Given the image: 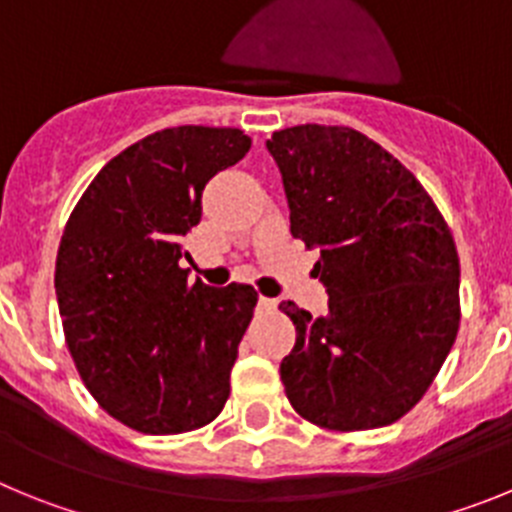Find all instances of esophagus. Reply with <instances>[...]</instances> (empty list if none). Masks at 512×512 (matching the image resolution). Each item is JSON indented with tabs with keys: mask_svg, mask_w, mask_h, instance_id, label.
<instances>
[{
	"mask_svg": "<svg viewBox=\"0 0 512 512\" xmlns=\"http://www.w3.org/2000/svg\"><path fill=\"white\" fill-rule=\"evenodd\" d=\"M261 310H277V300L274 297H259Z\"/></svg>",
	"mask_w": 512,
	"mask_h": 512,
	"instance_id": "esophagus-1",
	"label": "esophagus"
}]
</instances>
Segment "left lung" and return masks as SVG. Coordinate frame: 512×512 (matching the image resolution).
<instances>
[{"label": "left lung", "instance_id": "left-lung-1", "mask_svg": "<svg viewBox=\"0 0 512 512\" xmlns=\"http://www.w3.org/2000/svg\"><path fill=\"white\" fill-rule=\"evenodd\" d=\"M289 230L320 248L328 315L295 302L284 356L292 408L330 431L382 428L418 405L459 330V253L423 184L364 133L341 125L279 130Z\"/></svg>", "mask_w": 512, "mask_h": 512}]
</instances>
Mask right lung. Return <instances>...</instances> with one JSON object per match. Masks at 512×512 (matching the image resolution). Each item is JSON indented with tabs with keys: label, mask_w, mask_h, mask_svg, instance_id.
I'll return each mask as SVG.
<instances>
[{
	"label": "right lung",
	"mask_w": 512,
	"mask_h": 512,
	"mask_svg": "<svg viewBox=\"0 0 512 512\" xmlns=\"http://www.w3.org/2000/svg\"><path fill=\"white\" fill-rule=\"evenodd\" d=\"M248 148L235 128L158 130L94 176L63 230L56 297L71 359L99 408L133 431H197L225 408L259 295L189 282L179 261L205 184Z\"/></svg>",
	"instance_id": "obj_1"
}]
</instances>
